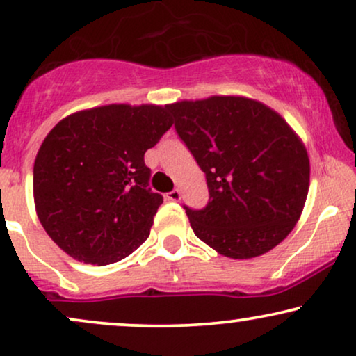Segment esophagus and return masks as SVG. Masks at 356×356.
<instances>
[{
	"instance_id": "esophagus-1",
	"label": "esophagus",
	"mask_w": 356,
	"mask_h": 356,
	"mask_svg": "<svg viewBox=\"0 0 356 356\" xmlns=\"http://www.w3.org/2000/svg\"><path fill=\"white\" fill-rule=\"evenodd\" d=\"M165 197H168V200H170V202H179L181 200V191H177V188H175V191L169 192Z\"/></svg>"
}]
</instances>
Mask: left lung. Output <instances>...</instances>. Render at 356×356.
Wrapping results in <instances>:
<instances>
[{
	"instance_id": "obj_1",
	"label": "left lung",
	"mask_w": 356,
	"mask_h": 356,
	"mask_svg": "<svg viewBox=\"0 0 356 356\" xmlns=\"http://www.w3.org/2000/svg\"><path fill=\"white\" fill-rule=\"evenodd\" d=\"M175 129L205 172L210 200L186 213L195 236L232 259L271 251L302 213L310 163L302 139L253 98L169 103Z\"/></svg>"
}]
</instances>
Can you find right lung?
Masks as SVG:
<instances>
[{
    "label": "right lung",
    "mask_w": 356,
    "mask_h": 356,
    "mask_svg": "<svg viewBox=\"0 0 356 356\" xmlns=\"http://www.w3.org/2000/svg\"><path fill=\"white\" fill-rule=\"evenodd\" d=\"M168 105L111 103L75 111L44 138L34 205L52 241L80 263H116L147 240L163 204L145 152L172 126Z\"/></svg>",
    "instance_id": "right-lung-1"
}]
</instances>
